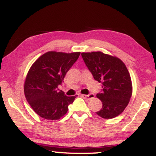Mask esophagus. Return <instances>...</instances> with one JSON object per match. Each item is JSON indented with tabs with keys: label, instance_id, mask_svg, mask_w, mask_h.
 Returning <instances> with one entry per match:
<instances>
[{
	"label": "esophagus",
	"instance_id": "34e87169",
	"mask_svg": "<svg viewBox=\"0 0 156 156\" xmlns=\"http://www.w3.org/2000/svg\"><path fill=\"white\" fill-rule=\"evenodd\" d=\"M81 97H83V99H87V100H88V99H92V98H94V94H89V95H85V94H82Z\"/></svg>",
	"mask_w": 156,
	"mask_h": 156
}]
</instances>
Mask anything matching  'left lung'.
Instances as JSON below:
<instances>
[{"instance_id": "1", "label": "left lung", "mask_w": 156, "mask_h": 156, "mask_svg": "<svg viewBox=\"0 0 156 156\" xmlns=\"http://www.w3.org/2000/svg\"><path fill=\"white\" fill-rule=\"evenodd\" d=\"M81 55L94 80L102 84V91L97 94L102 108L96 113L103 119L119 116L128 105L133 92L130 75L125 63L101 51L83 52Z\"/></svg>"}]
</instances>
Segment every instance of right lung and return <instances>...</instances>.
Returning a JSON list of instances; mask_svg holds the SVG:
<instances>
[{
  "label": "right lung",
  "mask_w": 156,
  "mask_h": 156,
  "mask_svg": "<svg viewBox=\"0 0 156 156\" xmlns=\"http://www.w3.org/2000/svg\"><path fill=\"white\" fill-rule=\"evenodd\" d=\"M80 52L48 51L31 66L24 83L26 100L38 116L58 120L67 113L76 96L67 97L57 86L77 60Z\"/></svg>",
  "instance_id": "add662e5"
}]
</instances>
